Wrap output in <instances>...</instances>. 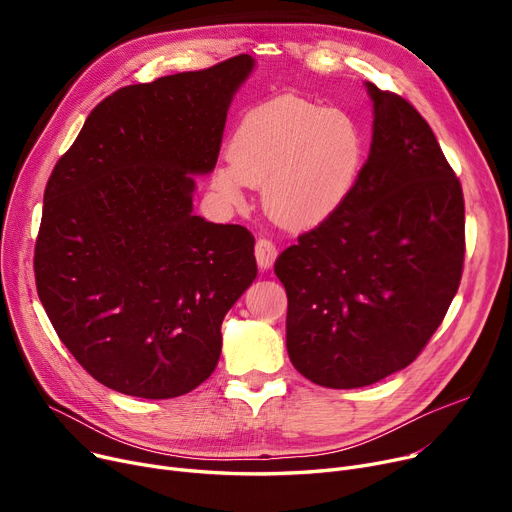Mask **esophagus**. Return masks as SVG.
<instances>
[{
  "mask_svg": "<svg viewBox=\"0 0 512 512\" xmlns=\"http://www.w3.org/2000/svg\"><path fill=\"white\" fill-rule=\"evenodd\" d=\"M255 257H257V263H259L261 270H270V267L276 261V257H278V247L274 245L272 240L259 238L255 242Z\"/></svg>",
  "mask_w": 512,
  "mask_h": 512,
  "instance_id": "obj_1",
  "label": "esophagus"
}]
</instances>
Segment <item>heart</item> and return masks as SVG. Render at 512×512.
<instances>
[{
	"label": "heart",
	"instance_id": "obj_1",
	"mask_svg": "<svg viewBox=\"0 0 512 512\" xmlns=\"http://www.w3.org/2000/svg\"><path fill=\"white\" fill-rule=\"evenodd\" d=\"M226 166L211 188L228 203L245 199V184H263L270 211L292 226H317L351 197L365 161V134L342 110L299 97H274L240 118Z\"/></svg>",
	"mask_w": 512,
	"mask_h": 512
}]
</instances>
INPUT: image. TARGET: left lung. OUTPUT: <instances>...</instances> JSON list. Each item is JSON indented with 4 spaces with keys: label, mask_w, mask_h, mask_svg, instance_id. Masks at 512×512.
Returning a JSON list of instances; mask_svg holds the SVG:
<instances>
[{
    "label": "left lung",
    "mask_w": 512,
    "mask_h": 512,
    "mask_svg": "<svg viewBox=\"0 0 512 512\" xmlns=\"http://www.w3.org/2000/svg\"><path fill=\"white\" fill-rule=\"evenodd\" d=\"M373 137L342 207L276 259L286 348L313 384L361 388L411 365L459 290L463 188L436 134L396 93L365 83Z\"/></svg>",
    "instance_id": "obj_1"
}]
</instances>
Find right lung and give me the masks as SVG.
I'll list each match as a JSON object with an SVG mask.
<instances>
[{
	"label": "right lung",
	"instance_id": "obj_1",
	"mask_svg": "<svg viewBox=\"0 0 512 512\" xmlns=\"http://www.w3.org/2000/svg\"><path fill=\"white\" fill-rule=\"evenodd\" d=\"M247 53L122 87L58 159L35 245L39 299L93 378L139 398L195 390L222 353V321L255 276V238L193 215L215 168Z\"/></svg>",
	"mask_w": 512,
	"mask_h": 512
}]
</instances>
